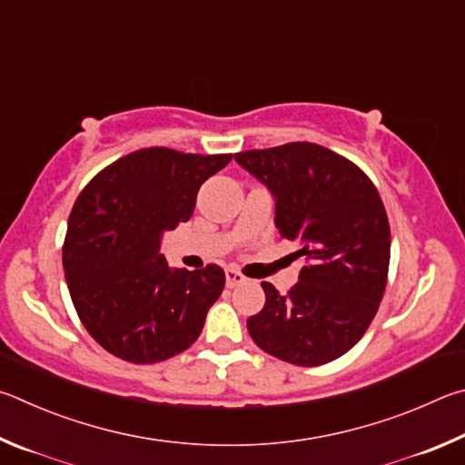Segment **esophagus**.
<instances>
[{
  "label": "esophagus",
  "instance_id": "obj_1",
  "mask_svg": "<svg viewBox=\"0 0 465 465\" xmlns=\"http://www.w3.org/2000/svg\"><path fill=\"white\" fill-rule=\"evenodd\" d=\"M224 273H226V288H237L241 283H245V275H242L239 270H234V267H228Z\"/></svg>",
  "mask_w": 465,
  "mask_h": 465
}]
</instances>
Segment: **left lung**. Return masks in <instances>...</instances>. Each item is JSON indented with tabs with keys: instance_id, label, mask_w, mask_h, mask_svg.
I'll list each match as a JSON object with an SVG mask.
<instances>
[{
	"instance_id": "8db88e82",
	"label": "left lung",
	"mask_w": 465,
	"mask_h": 465,
	"mask_svg": "<svg viewBox=\"0 0 465 465\" xmlns=\"http://www.w3.org/2000/svg\"><path fill=\"white\" fill-rule=\"evenodd\" d=\"M275 195V226L306 257L300 282L249 316L257 347L292 365L316 368L347 353L376 316L388 283L390 223L378 187L343 154L288 143L234 154Z\"/></svg>"
}]
</instances>
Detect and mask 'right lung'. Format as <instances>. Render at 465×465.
<instances>
[{"label": "right lung", "instance_id": "add662e5", "mask_svg": "<svg viewBox=\"0 0 465 465\" xmlns=\"http://www.w3.org/2000/svg\"><path fill=\"white\" fill-rule=\"evenodd\" d=\"M231 159L149 146L81 190L63 242L64 280L79 321L108 353L159 363L200 337L224 272L216 263L169 270L161 234L190 220L200 185Z\"/></svg>", "mask_w": 465, "mask_h": 465}]
</instances>
